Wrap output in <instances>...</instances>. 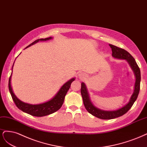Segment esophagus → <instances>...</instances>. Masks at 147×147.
Segmentation results:
<instances>
[{
    "mask_svg": "<svg viewBox=\"0 0 147 147\" xmlns=\"http://www.w3.org/2000/svg\"><path fill=\"white\" fill-rule=\"evenodd\" d=\"M78 76H79V78L80 79H81V80H83V79H86L87 78V76L85 74H84V73H80V74H79Z\"/></svg>",
    "mask_w": 147,
    "mask_h": 147,
    "instance_id": "1",
    "label": "esophagus"
}]
</instances>
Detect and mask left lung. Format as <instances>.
Returning a JSON list of instances; mask_svg holds the SVG:
<instances>
[{
    "label": "left lung",
    "mask_w": 147,
    "mask_h": 147,
    "mask_svg": "<svg viewBox=\"0 0 147 147\" xmlns=\"http://www.w3.org/2000/svg\"><path fill=\"white\" fill-rule=\"evenodd\" d=\"M109 46L112 49V55L113 58L118 59L126 60L129 63L131 69L133 71L136 77V82L134 85V92L131 95L129 102L126 105L116 111H104L94 106L91 102L90 98L87 90V87L84 82L81 83V95L82 97L84 105L87 111L91 113L93 116L98 117L103 120H110L122 116L128 111L138 96L140 90V71L137 65L135 59L126 50L118 48L112 45H109Z\"/></svg>",
    "instance_id": "obj_1"
}]
</instances>
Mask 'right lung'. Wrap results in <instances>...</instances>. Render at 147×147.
<instances>
[{
  "label": "right lung",
  "instance_id": "right-lung-1",
  "mask_svg": "<svg viewBox=\"0 0 147 147\" xmlns=\"http://www.w3.org/2000/svg\"><path fill=\"white\" fill-rule=\"evenodd\" d=\"M52 38H53V37H49L46 38H41L36 40L34 42H32L30 45L27 46L25 49L29 48V47L36 43V42L40 41H44L51 40ZM13 65L12 67V70L13 68ZM11 76L12 72L10 79H9L8 88L14 102L15 103L17 107L20 109V110H21L24 112H26L28 113V114H30L32 116L35 117H43L46 115H48L51 114V113H54L56 111H57L59 109H60L64 102L65 95L67 94L68 90L71 87V83L75 80V78H72L69 79L68 81H67L66 83H65L63 86L61 87V88H60L58 92L56 93L55 95L51 99H50L49 101L41 104H38V105H30V104L26 103L21 101L20 99H19L16 96L15 94H14L11 86Z\"/></svg>",
  "mask_w": 147,
  "mask_h": 147
}]
</instances>
